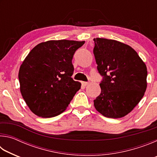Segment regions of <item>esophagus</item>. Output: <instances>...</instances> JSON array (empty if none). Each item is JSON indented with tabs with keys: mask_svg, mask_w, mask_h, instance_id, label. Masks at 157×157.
<instances>
[{
	"mask_svg": "<svg viewBox=\"0 0 157 157\" xmlns=\"http://www.w3.org/2000/svg\"><path fill=\"white\" fill-rule=\"evenodd\" d=\"M89 83L88 82H82V84L84 85V86H87V85H88Z\"/></svg>",
	"mask_w": 157,
	"mask_h": 157,
	"instance_id": "1",
	"label": "esophagus"
}]
</instances>
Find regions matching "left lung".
Segmentation results:
<instances>
[{
	"label": "left lung",
	"mask_w": 157,
	"mask_h": 157,
	"mask_svg": "<svg viewBox=\"0 0 157 157\" xmlns=\"http://www.w3.org/2000/svg\"><path fill=\"white\" fill-rule=\"evenodd\" d=\"M94 41L97 69L102 77L94 107L107 118H121L131 112L144 95L147 67L128 45L103 38Z\"/></svg>",
	"instance_id": "obj_1"
}]
</instances>
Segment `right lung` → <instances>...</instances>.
<instances>
[{
    "label": "right lung",
    "mask_w": 157,
    "mask_h": 157,
    "mask_svg": "<svg viewBox=\"0 0 157 157\" xmlns=\"http://www.w3.org/2000/svg\"><path fill=\"white\" fill-rule=\"evenodd\" d=\"M84 41L52 40L37 45L21 64L18 79L23 98L36 116L52 118L64 111L81 84L71 78L72 59Z\"/></svg>",
    "instance_id": "add662e5"
}]
</instances>
